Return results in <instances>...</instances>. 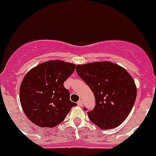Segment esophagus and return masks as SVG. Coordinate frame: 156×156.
<instances>
[{"label":"esophagus","mask_w":156,"mask_h":156,"mask_svg":"<svg viewBox=\"0 0 156 156\" xmlns=\"http://www.w3.org/2000/svg\"><path fill=\"white\" fill-rule=\"evenodd\" d=\"M77 105L80 106H82L83 105V101H81V100L78 101H77Z\"/></svg>","instance_id":"obj_1"}]
</instances>
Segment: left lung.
Masks as SVG:
<instances>
[{
    "label": "left lung",
    "instance_id": "left-lung-1",
    "mask_svg": "<svg viewBox=\"0 0 156 156\" xmlns=\"http://www.w3.org/2000/svg\"><path fill=\"white\" fill-rule=\"evenodd\" d=\"M76 70L94 96L96 105L87 112L90 120L103 129L120 125L131 111L137 96L131 76L119 66L108 62L78 65Z\"/></svg>",
    "mask_w": 156,
    "mask_h": 156
}]
</instances>
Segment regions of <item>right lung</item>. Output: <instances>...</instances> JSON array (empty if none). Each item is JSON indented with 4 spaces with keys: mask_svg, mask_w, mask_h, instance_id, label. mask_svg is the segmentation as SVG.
Returning a JSON list of instances; mask_svg holds the SVG:
<instances>
[{
    "mask_svg": "<svg viewBox=\"0 0 156 156\" xmlns=\"http://www.w3.org/2000/svg\"><path fill=\"white\" fill-rule=\"evenodd\" d=\"M75 67L62 61L46 62L25 76L20 86V102L25 114L34 124L54 127L76 105L69 100V91L63 85Z\"/></svg>",
    "mask_w": 156,
    "mask_h": 156,
    "instance_id": "obj_1",
    "label": "right lung"
}]
</instances>
